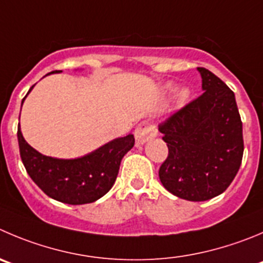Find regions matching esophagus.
Segmentation results:
<instances>
[{"label":"esophagus","instance_id":"1","mask_svg":"<svg viewBox=\"0 0 263 263\" xmlns=\"http://www.w3.org/2000/svg\"><path fill=\"white\" fill-rule=\"evenodd\" d=\"M134 136H136L137 143L144 144L147 141H149V139H152L156 136V129L149 122H142V124L137 126Z\"/></svg>","mask_w":263,"mask_h":263}]
</instances>
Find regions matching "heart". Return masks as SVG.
<instances>
[{
  "instance_id": "1",
  "label": "heart",
  "mask_w": 263,
  "mask_h": 263,
  "mask_svg": "<svg viewBox=\"0 0 263 263\" xmlns=\"http://www.w3.org/2000/svg\"><path fill=\"white\" fill-rule=\"evenodd\" d=\"M164 89H165V91L172 92L176 90V85L172 84V82H169V84L165 85ZM190 97H191V91H190L189 87H182V89H179L178 92H177V97H176L177 106L178 107L184 106V104L190 101Z\"/></svg>"
}]
</instances>
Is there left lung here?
I'll return each mask as SVG.
<instances>
[{"instance_id":"1","label":"left lung","mask_w":263,"mask_h":263,"mask_svg":"<svg viewBox=\"0 0 263 263\" xmlns=\"http://www.w3.org/2000/svg\"><path fill=\"white\" fill-rule=\"evenodd\" d=\"M197 71L204 92L159 125L169 148L160 181L171 194L189 201H205L226 191L244 152L234 91L209 69Z\"/></svg>"}]
</instances>
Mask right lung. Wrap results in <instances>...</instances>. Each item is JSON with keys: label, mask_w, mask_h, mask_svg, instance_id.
Segmentation results:
<instances>
[{"label": "right lung", "mask_w": 263, "mask_h": 263, "mask_svg": "<svg viewBox=\"0 0 263 263\" xmlns=\"http://www.w3.org/2000/svg\"><path fill=\"white\" fill-rule=\"evenodd\" d=\"M17 142L27 173L47 196L64 204L81 205L94 202L112 189L122 157L133 148L134 136L109 141L76 159H57L40 154L26 142L21 125L17 127Z\"/></svg>", "instance_id": "obj_1"}]
</instances>
